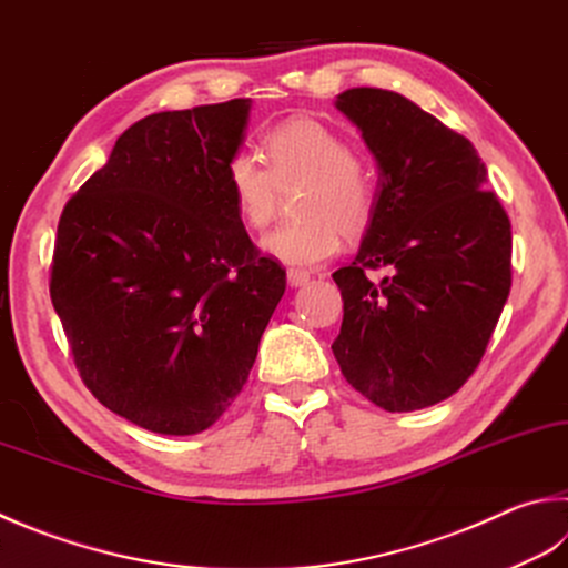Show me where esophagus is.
<instances>
[{"instance_id":"34e87169","label":"esophagus","mask_w":568,"mask_h":568,"mask_svg":"<svg viewBox=\"0 0 568 568\" xmlns=\"http://www.w3.org/2000/svg\"><path fill=\"white\" fill-rule=\"evenodd\" d=\"M286 282H288V286H304L308 282V274L302 270H288Z\"/></svg>"}]
</instances>
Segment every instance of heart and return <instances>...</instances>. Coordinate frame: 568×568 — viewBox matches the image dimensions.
<instances>
[{"mask_svg": "<svg viewBox=\"0 0 568 568\" xmlns=\"http://www.w3.org/2000/svg\"><path fill=\"white\" fill-rule=\"evenodd\" d=\"M264 155L270 168L250 153H234L224 175L237 215L252 230H264L274 220L280 185L304 180L296 202L302 220L262 242L274 260L312 270L338 252L341 232L356 234L371 222L376 180L334 128L294 118L264 135Z\"/></svg>", "mask_w": 568, "mask_h": 568, "instance_id": "heart-1", "label": "heart"}]
</instances>
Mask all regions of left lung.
Segmentation results:
<instances>
[{"instance_id": "8db88e82", "label": "left lung", "mask_w": 568, "mask_h": 568, "mask_svg": "<svg viewBox=\"0 0 568 568\" xmlns=\"http://www.w3.org/2000/svg\"><path fill=\"white\" fill-rule=\"evenodd\" d=\"M336 109L378 165L376 207L356 260L334 272L344 378L388 413L463 388L511 286V224L475 145L405 95L348 89ZM388 265L378 285L366 268Z\"/></svg>"}]
</instances>
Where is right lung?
I'll list each match as a JSON object with an SVG mask.
<instances>
[{
  "label": "right lung",
  "mask_w": 568,
  "mask_h": 568,
  "mask_svg": "<svg viewBox=\"0 0 568 568\" xmlns=\"http://www.w3.org/2000/svg\"><path fill=\"white\" fill-rule=\"evenodd\" d=\"M250 109L145 115L61 212L49 292L73 361L105 408L151 433L220 420L284 296L224 175Z\"/></svg>",
  "instance_id": "right-lung-1"
}]
</instances>
